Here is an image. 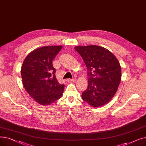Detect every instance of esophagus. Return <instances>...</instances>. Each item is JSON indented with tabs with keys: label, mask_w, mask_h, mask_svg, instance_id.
<instances>
[{
	"label": "esophagus",
	"mask_w": 146,
	"mask_h": 146,
	"mask_svg": "<svg viewBox=\"0 0 146 146\" xmlns=\"http://www.w3.org/2000/svg\"><path fill=\"white\" fill-rule=\"evenodd\" d=\"M67 82H74V81H76V79H67Z\"/></svg>",
	"instance_id": "1"
}]
</instances>
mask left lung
Wrapping results in <instances>:
<instances>
[{
    "instance_id": "obj_1",
    "label": "left lung",
    "mask_w": 146,
    "mask_h": 146,
    "mask_svg": "<svg viewBox=\"0 0 146 146\" xmlns=\"http://www.w3.org/2000/svg\"><path fill=\"white\" fill-rule=\"evenodd\" d=\"M88 68V86L83 100L93 107L108 103L118 88L121 68L117 58L108 50L98 45L76 46Z\"/></svg>"
}]
</instances>
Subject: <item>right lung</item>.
Returning <instances> with one entry per match:
<instances>
[{
    "mask_svg": "<svg viewBox=\"0 0 146 146\" xmlns=\"http://www.w3.org/2000/svg\"><path fill=\"white\" fill-rule=\"evenodd\" d=\"M63 48L61 45L45 46L31 52L21 67L22 83L28 94L42 105H49L63 95L64 84L56 77L52 60Z\"/></svg>",
    "mask_w": 146,
    "mask_h": 146,
    "instance_id": "obj_1",
    "label": "right lung"
}]
</instances>
